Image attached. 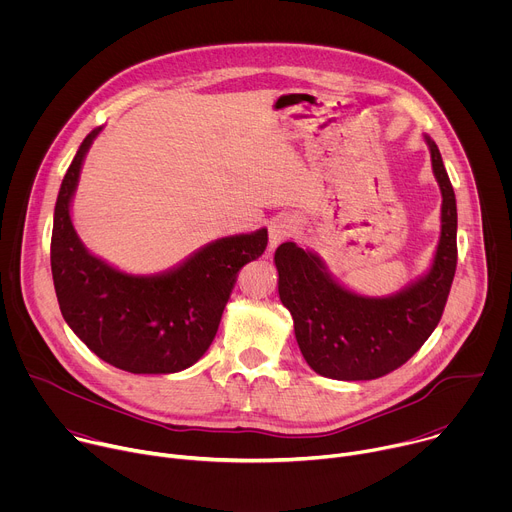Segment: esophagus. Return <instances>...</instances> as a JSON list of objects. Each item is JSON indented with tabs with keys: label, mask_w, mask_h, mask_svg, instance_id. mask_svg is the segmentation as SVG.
Here are the masks:
<instances>
[{
	"label": "esophagus",
	"mask_w": 512,
	"mask_h": 512,
	"mask_svg": "<svg viewBox=\"0 0 512 512\" xmlns=\"http://www.w3.org/2000/svg\"><path fill=\"white\" fill-rule=\"evenodd\" d=\"M289 235H291L289 221H285V218H275V221L269 225V247L275 249Z\"/></svg>",
	"instance_id": "obj_1"
}]
</instances>
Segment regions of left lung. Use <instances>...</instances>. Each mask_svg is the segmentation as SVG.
Segmentation results:
<instances>
[{
	"label": "left lung",
	"instance_id": "obj_1",
	"mask_svg": "<svg viewBox=\"0 0 512 512\" xmlns=\"http://www.w3.org/2000/svg\"><path fill=\"white\" fill-rule=\"evenodd\" d=\"M433 174L442 188V237L431 271L389 298H367L342 287L318 255L296 243L275 251L279 298L294 318L310 367L336 381H371L405 364L440 324L458 265L456 194L437 145Z\"/></svg>",
	"mask_w": 512,
	"mask_h": 512
}]
</instances>
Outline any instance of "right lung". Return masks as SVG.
Returning a JSON list of instances; mask_svg holds the SVG:
<instances>
[{
	"label": "right lung",
	"mask_w": 512,
	"mask_h": 512,
	"mask_svg": "<svg viewBox=\"0 0 512 512\" xmlns=\"http://www.w3.org/2000/svg\"><path fill=\"white\" fill-rule=\"evenodd\" d=\"M97 133L81 143L54 208L50 267L62 318L99 358L121 371H184L214 340L239 271L267 247V229L218 239L166 273L117 271L83 247L68 214Z\"/></svg>",
	"instance_id": "obj_1"
}]
</instances>
